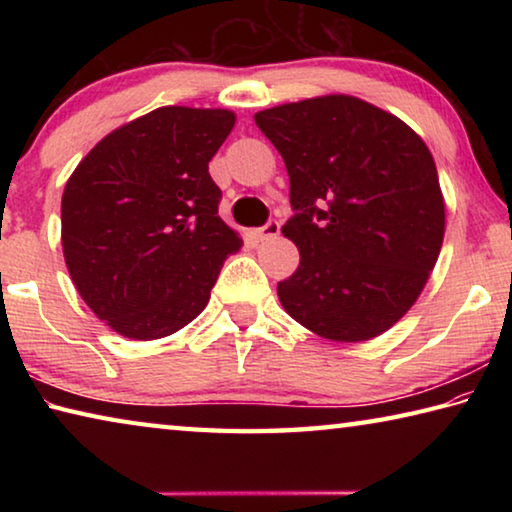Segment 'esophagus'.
<instances>
[{
  "mask_svg": "<svg viewBox=\"0 0 512 512\" xmlns=\"http://www.w3.org/2000/svg\"><path fill=\"white\" fill-rule=\"evenodd\" d=\"M277 235H280V221H275V219L264 223L262 228L257 230V237L262 239V241H268V239H273V237H277Z\"/></svg>",
  "mask_w": 512,
  "mask_h": 512,
  "instance_id": "esophagus-1",
  "label": "esophagus"
}]
</instances>
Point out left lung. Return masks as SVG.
Instances as JSON below:
<instances>
[{
  "label": "left lung",
  "instance_id": "obj_1",
  "mask_svg": "<svg viewBox=\"0 0 512 512\" xmlns=\"http://www.w3.org/2000/svg\"><path fill=\"white\" fill-rule=\"evenodd\" d=\"M289 173L282 235L300 266L277 298L302 327L359 343L393 327L436 266L445 203L436 162L402 119L345 94L255 115Z\"/></svg>",
  "mask_w": 512,
  "mask_h": 512
}]
</instances>
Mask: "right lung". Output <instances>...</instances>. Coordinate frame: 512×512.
Here are the masks:
<instances>
[{
	"label": "right lung",
	"mask_w": 512,
	"mask_h": 512,
	"mask_svg": "<svg viewBox=\"0 0 512 512\" xmlns=\"http://www.w3.org/2000/svg\"><path fill=\"white\" fill-rule=\"evenodd\" d=\"M232 126L230 110L158 108L103 137L67 180V271L85 305L126 339L192 323L244 244L221 221L207 167Z\"/></svg>",
	"instance_id": "1"
}]
</instances>
